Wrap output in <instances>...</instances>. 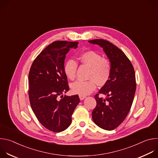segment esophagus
<instances>
[{"label": "esophagus", "mask_w": 158, "mask_h": 158, "mask_svg": "<svg viewBox=\"0 0 158 158\" xmlns=\"http://www.w3.org/2000/svg\"><path fill=\"white\" fill-rule=\"evenodd\" d=\"M79 99H80L81 101H82V100H84V99L86 98L85 96H83V95H81V94L79 95Z\"/></svg>", "instance_id": "34e87169"}]
</instances>
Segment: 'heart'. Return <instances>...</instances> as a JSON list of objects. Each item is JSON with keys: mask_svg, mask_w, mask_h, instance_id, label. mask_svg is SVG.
<instances>
[{"mask_svg": "<svg viewBox=\"0 0 158 158\" xmlns=\"http://www.w3.org/2000/svg\"><path fill=\"white\" fill-rule=\"evenodd\" d=\"M77 59L84 65L89 67L88 81H77L71 85L72 91L75 94L86 96L91 93L96 87L104 85L109 80L111 73L110 62L94 51H85L81 53ZM77 64L73 59L67 60L64 67V71L67 77L74 80L76 77Z\"/></svg>", "mask_w": 158, "mask_h": 158, "instance_id": "b5f03b06", "label": "heart"}]
</instances>
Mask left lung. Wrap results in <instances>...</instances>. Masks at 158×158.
<instances>
[{
  "mask_svg": "<svg viewBox=\"0 0 158 158\" xmlns=\"http://www.w3.org/2000/svg\"><path fill=\"white\" fill-rule=\"evenodd\" d=\"M88 42L102 48L111 64L110 77L99 91L107 98L96 94L97 105L92 112L97 126L111 131L123 123L131 107L136 89L134 69L125 54L109 41L94 39Z\"/></svg>",
  "mask_w": 158,
  "mask_h": 158,
  "instance_id": "obj_1",
  "label": "left lung"
}]
</instances>
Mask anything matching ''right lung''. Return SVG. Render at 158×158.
<instances>
[{
  "label": "right lung",
  "instance_id": "1",
  "mask_svg": "<svg viewBox=\"0 0 158 158\" xmlns=\"http://www.w3.org/2000/svg\"><path fill=\"white\" fill-rule=\"evenodd\" d=\"M77 45V42H52L34 60L29 71L32 109L40 124L53 132L63 131L70 126L72 114L80 102L78 95L63 96L69 89L64 71L66 54Z\"/></svg>",
  "mask_w": 158,
  "mask_h": 158
}]
</instances>
